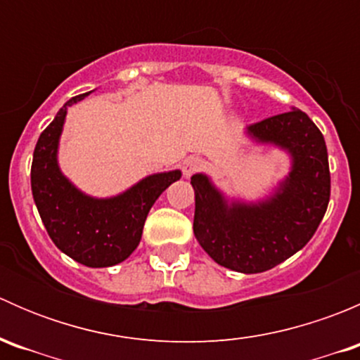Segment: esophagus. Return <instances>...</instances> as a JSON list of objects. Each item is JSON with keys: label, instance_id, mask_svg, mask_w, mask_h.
I'll return each instance as SVG.
<instances>
[{"label": "esophagus", "instance_id": "34e87169", "mask_svg": "<svg viewBox=\"0 0 360 360\" xmlns=\"http://www.w3.org/2000/svg\"><path fill=\"white\" fill-rule=\"evenodd\" d=\"M203 167H205V163H203V160L200 157H188L183 162L184 177H191L193 174L200 172Z\"/></svg>", "mask_w": 360, "mask_h": 360}]
</instances>
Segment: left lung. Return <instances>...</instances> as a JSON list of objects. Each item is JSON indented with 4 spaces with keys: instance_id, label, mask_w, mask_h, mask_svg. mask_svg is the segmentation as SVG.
Instances as JSON below:
<instances>
[{
    "instance_id": "8db88e82",
    "label": "left lung",
    "mask_w": 360,
    "mask_h": 360,
    "mask_svg": "<svg viewBox=\"0 0 360 360\" xmlns=\"http://www.w3.org/2000/svg\"><path fill=\"white\" fill-rule=\"evenodd\" d=\"M252 139L270 143L292 158L289 176L257 203L228 205L209 177L195 174L193 231L217 264L240 274L277 266L308 244L331 197L328 148L307 112L292 108L248 127Z\"/></svg>"
}]
</instances>
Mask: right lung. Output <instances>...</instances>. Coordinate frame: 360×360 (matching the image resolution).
<instances>
[{"mask_svg": "<svg viewBox=\"0 0 360 360\" xmlns=\"http://www.w3.org/2000/svg\"><path fill=\"white\" fill-rule=\"evenodd\" d=\"M89 94L69 99L39 136L32 155L31 190L53 244L85 266L106 268L136 250L148 212L181 172L148 176L112 198H92L72 186L59 170L57 148L68 108Z\"/></svg>", "mask_w": 360, "mask_h": 360, "instance_id": "obj_1", "label": "right lung"}]
</instances>
